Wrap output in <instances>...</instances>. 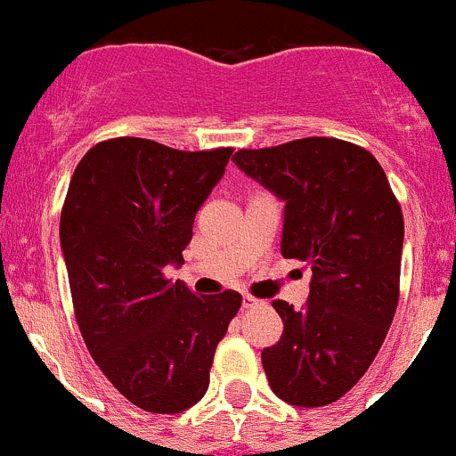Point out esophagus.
I'll list each match as a JSON object with an SVG mask.
<instances>
[{
	"instance_id": "obj_1",
	"label": "esophagus",
	"mask_w": 456,
	"mask_h": 456,
	"mask_svg": "<svg viewBox=\"0 0 456 456\" xmlns=\"http://www.w3.org/2000/svg\"><path fill=\"white\" fill-rule=\"evenodd\" d=\"M260 305H262V300L249 296V293H247V296H242V309H256V306H260Z\"/></svg>"
}]
</instances>
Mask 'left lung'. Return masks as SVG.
<instances>
[{"label":"left lung","mask_w":456,"mask_h":456,"mask_svg":"<svg viewBox=\"0 0 456 456\" xmlns=\"http://www.w3.org/2000/svg\"><path fill=\"white\" fill-rule=\"evenodd\" d=\"M233 163L284 200L280 251L314 271L300 311L273 300L284 330L262 351L271 390L300 408L338 402L369 370L397 311L402 207L375 156L348 141L238 150Z\"/></svg>","instance_id":"1"}]
</instances>
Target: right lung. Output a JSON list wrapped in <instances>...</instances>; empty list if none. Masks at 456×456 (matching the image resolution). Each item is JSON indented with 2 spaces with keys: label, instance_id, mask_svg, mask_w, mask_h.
<instances>
[{
  "label": "right lung",
  "instance_id": "right-lung-1",
  "mask_svg": "<svg viewBox=\"0 0 456 456\" xmlns=\"http://www.w3.org/2000/svg\"><path fill=\"white\" fill-rule=\"evenodd\" d=\"M232 151L121 136L87 150L68 187L59 238L77 324L96 366L147 412L200 402L242 305L238 291L202 297L165 275L183 265L196 211Z\"/></svg>",
  "mask_w": 456,
  "mask_h": 456
}]
</instances>
